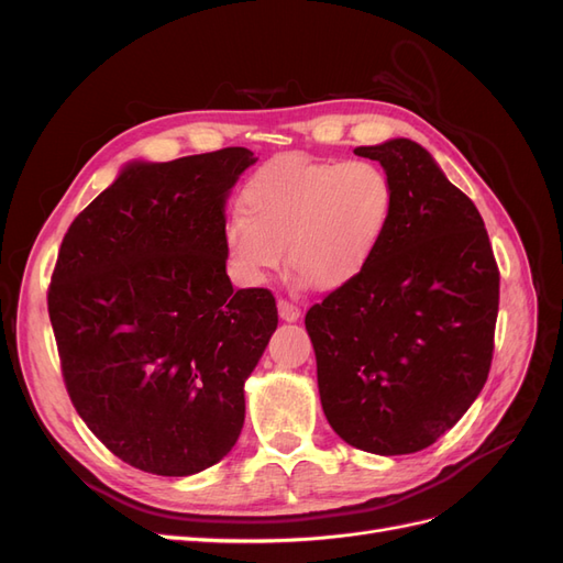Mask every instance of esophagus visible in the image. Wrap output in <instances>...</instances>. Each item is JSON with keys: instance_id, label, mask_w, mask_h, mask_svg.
<instances>
[{"instance_id": "esophagus-1", "label": "esophagus", "mask_w": 563, "mask_h": 563, "mask_svg": "<svg viewBox=\"0 0 563 563\" xmlns=\"http://www.w3.org/2000/svg\"><path fill=\"white\" fill-rule=\"evenodd\" d=\"M277 310H279V317L284 319V321H296V319H300V308L296 302H288L286 298H279L277 300Z\"/></svg>"}]
</instances>
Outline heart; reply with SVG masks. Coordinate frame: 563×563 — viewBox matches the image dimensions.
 I'll list each match as a JSON object with an SVG mask.
<instances>
[{
	"label": "heart",
	"mask_w": 563,
	"mask_h": 563,
	"mask_svg": "<svg viewBox=\"0 0 563 563\" xmlns=\"http://www.w3.org/2000/svg\"><path fill=\"white\" fill-rule=\"evenodd\" d=\"M395 213V185L378 164L317 159L305 152L272 157L246 180L242 213L223 228L234 275L263 284L286 258L321 291L362 275Z\"/></svg>",
	"instance_id": "1"
}]
</instances>
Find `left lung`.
Segmentation results:
<instances>
[{"label": "left lung", "instance_id": "left-lung-1", "mask_svg": "<svg viewBox=\"0 0 563 563\" xmlns=\"http://www.w3.org/2000/svg\"><path fill=\"white\" fill-rule=\"evenodd\" d=\"M395 185L385 240L360 277L305 314L323 413L350 446H432L479 397L500 272L474 201L408 139L356 147Z\"/></svg>", "mask_w": 563, "mask_h": 563}]
</instances>
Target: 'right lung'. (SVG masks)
I'll use <instances>...</instances> for the list:
<instances>
[{"label":"right lung","mask_w":563,"mask_h":563,"mask_svg":"<svg viewBox=\"0 0 563 563\" xmlns=\"http://www.w3.org/2000/svg\"><path fill=\"white\" fill-rule=\"evenodd\" d=\"M246 147L131 164L67 228L48 286L67 395L117 457L159 476L223 460L244 380L277 329L267 288H232L225 199Z\"/></svg>","instance_id":"obj_1"}]
</instances>
